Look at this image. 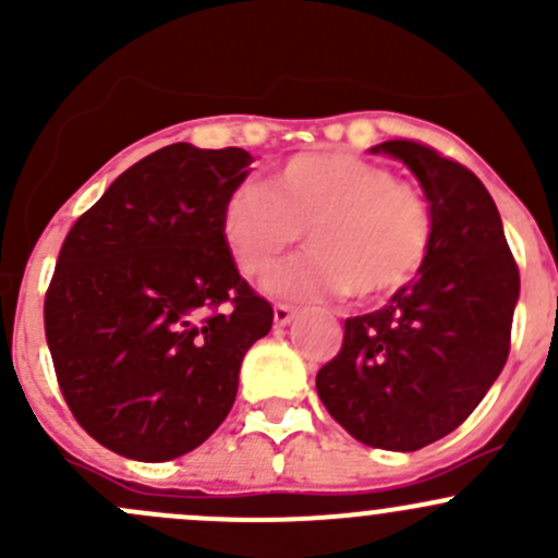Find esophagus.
Masks as SVG:
<instances>
[{
  "label": "esophagus",
  "instance_id": "esophagus-1",
  "mask_svg": "<svg viewBox=\"0 0 558 558\" xmlns=\"http://www.w3.org/2000/svg\"><path fill=\"white\" fill-rule=\"evenodd\" d=\"M291 318H294V307H291V305H275V324L286 326V324H291Z\"/></svg>",
  "mask_w": 558,
  "mask_h": 558
}]
</instances>
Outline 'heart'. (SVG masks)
Returning <instances> with one entry per match:
<instances>
[{"label": "heart", "mask_w": 558, "mask_h": 558, "mask_svg": "<svg viewBox=\"0 0 558 558\" xmlns=\"http://www.w3.org/2000/svg\"><path fill=\"white\" fill-rule=\"evenodd\" d=\"M218 227L247 278L272 269L305 232L311 253L264 280L269 294L302 302H384L421 272L435 238L424 191L353 154H302L269 174L267 189L240 185Z\"/></svg>", "instance_id": "b5f03b06"}]
</instances>
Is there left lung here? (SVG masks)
<instances>
[{"label":"left lung","mask_w":558,"mask_h":558,"mask_svg":"<svg viewBox=\"0 0 558 558\" xmlns=\"http://www.w3.org/2000/svg\"><path fill=\"white\" fill-rule=\"evenodd\" d=\"M373 150L418 178L435 238L418 278L380 311L345 320L340 353L318 369L315 388L359 442L418 451L464 424L502 373L519 264L492 194L464 165L415 140Z\"/></svg>","instance_id":"1"}]
</instances>
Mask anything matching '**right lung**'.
Returning <instances> with one entry per match:
<instances>
[{
	"label": "right lung",
	"mask_w": 558,
	"mask_h": 558,
	"mask_svg": "<svg viewBox=\"0 0 558 558\" xmlns=\"http://www.w3.org/2000/svg\"><path fill=\"white\" fill-rule=\"evenodd\" d=\"M243 148L174 143L112 180L66 234L45 291V340L77 424L110 451L167 461L232 410L272 305L221 240Z\"/></svg>",
	"instance_id": "add662e5"
}]
</instances>
